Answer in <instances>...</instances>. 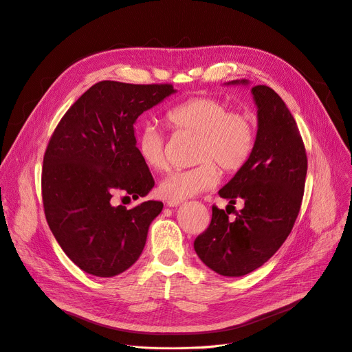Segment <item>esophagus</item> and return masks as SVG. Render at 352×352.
Returning a JSON list of instances; mask_svg holds the SVG:
<instances>
[{"label":"esophagus","mask_w":352,"mask_h":352,"mask_svg":"<svg viewBox=\"0 0 352 352\" xmlns=\"http://www.w3.org/2000/svg\"><path fill=\"white\" fill-rule=\"evenodd\" d=\"M181 204H182V201H167V206H170V208H175Z\"/></svg>","instance_id":"obj_1"}]
</instances>
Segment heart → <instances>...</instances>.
Instances as JSON below:
<instances>
[{"label":"heart","instance_id":"1","mask_svg":"<svg viewBox=\"0 0 352 352\" xmlns=\"http://www.w3.org/2000/svg\"><path fill=\"white\" fill-rule=\"evenodd\" d=\"M174 132L197 135L194 168L170 173L158 185V194L167 201H184L219 182L217 166L225 173L239 171L252 154L255 127L248 115L230 112L228 104L213 97L190 98L166 113ZM136 150L151 171L167 167L166 138L155 123H146L136 136Z\"/></svg>","mask_w":352,"mask_h":352}]
</instances>
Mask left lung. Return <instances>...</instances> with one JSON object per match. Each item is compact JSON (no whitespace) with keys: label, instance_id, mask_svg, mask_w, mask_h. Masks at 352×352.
I'll list each match as a JSON object with an SVG mask.
<instances>
[{"label":"left lung","instance_id":"1","mask_svg":"<svg viewBox=\"0 0 352 352\" xmlns=\"http://www.w3.org/2000/svg\"><path fill=\"white\" fill-rule=\"evenodd\" d=\"M248 85L234 80L228 85ZM258 129L248 162L219 190L244 201L234 220L216 206L194 248L202 263L223 276H243L265 264L289 236L300 210L307 157L298 124L279 95L267 85L251 88Z\"/></svg>","mask_w":352,"mask_h":352}]
</instances>
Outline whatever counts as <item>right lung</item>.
<instances>
[{"label":"right lung","instance_id":"obj_1","mask_svg":"<svg viewBox=\"0 0 352 352\" xmlns=\"http://www.w3.org/2000/svg\"><path fill=\"white\" fill-rule=\"evenodd\" d=\"M174 92L171 84L97 82L50 138L42 168L46 220L63 251L87 274L111 278L131 268L163 210L158 201L127 209L111 199L119 190L138 199L154 186L138 154L133 124Z\"/></svg>","mask_w":352,"mask_h":352}]
</instances>
